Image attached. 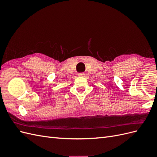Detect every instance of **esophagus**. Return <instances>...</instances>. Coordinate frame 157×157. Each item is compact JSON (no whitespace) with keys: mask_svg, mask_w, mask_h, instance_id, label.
Returning <instances> with one entry per match:
<instances>
[{"mask_svg":"<svg viewBox=\"0 0 157 157\" xmlns=\"http://www.w3.org/2000/svg\"><path fill=\"white\" fill-rule=\"evenodd\" d=\"M84 75H85L84 73H78V76H79V77H84Z\"/></svg>","mask_w":157,"mask_h":157,"instance_id":"34e87169","label":"esophagus"}]
</instances>
